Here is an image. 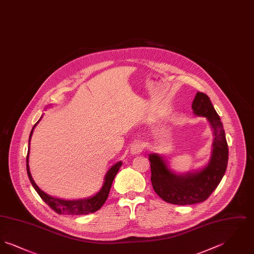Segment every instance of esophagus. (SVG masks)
I'll return each mask as SVG.
<instances>
[{
    "label": "esophagus",
    "mask_w": 254,
    "mask_h": 254,
    "mask_svg": "<svg viewBox=\"0 0 254 254\" xmlns=\"http://www.w3.org/2000/svg\"><path fill=\"white\" fill-rule=\"evenodd\" d=\"M143 150V145L140 141H135L130 146V152L132 154H139Z\"/></svg>",
    "instance_id": "esophagus-1"
}]
</instances>
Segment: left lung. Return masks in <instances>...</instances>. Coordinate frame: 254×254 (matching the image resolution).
Here are the masks:
<instances>
[{"mask_svg": "<svg viewBox=\"0 0 254 254\" xmlns=\"http://www.w3.org/2000/svg\"><path fill=\"white\" fill-rule=\"evenodd\" d=\"M191 108L197 116H204L213 131L212 151L208 163L197 171L176 174L169 169L165 159L157 153L149 154L151 184L155 192L174 205H193L206 200L222 180L229 160V146L221 119L210 99L197 92Z\"/></svg>", "mask_w": 254, "mask_h": 254, "instance_id": "1", "label": "left lung"}]
</instances>
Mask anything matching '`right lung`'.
<instances>
[{
  "label": "right lung",
  "mask_w": 254,
  "mask_h": 254,
  "mask_svg": "<svg viewBox=\"0 0 254 254\" xmlns=\"http://www.w3.org/2000/svg\"><path fill=\"white\" fill-rule=\"evenodd\" d=\"M43 117V116H42ZM40 118V120L42 119ZM34 125V127L31 129V132L29 135V140H28V150H27V156H26V170H27V175L28 178L31 182L33 188L35 189L40 197L44 200L45 203L48 205L57 213L59 214H65V215H85V214H89L93 213L97 211L98 209L101 208V206L105 204L109 197V190L112 185V182L114 180L117 172L121 168L122 162H118L115 165H113L110 169L108 170L105 176V181L104 185L101 188V190L97 192L95 195L89 197V198H85V199H79V200H64V199H58L50 196L49 194L45 193L43 190L39 189L37 186L36 183L33 181V178L31 176L30 170H29V165H28V158H29V145H30V140L33 130L35 128L38 123Z\"/></svg>",
  "instance_id": "1"
}]
</instances>
